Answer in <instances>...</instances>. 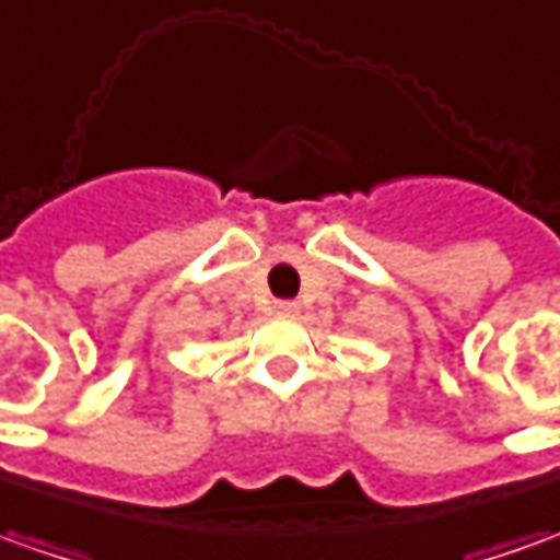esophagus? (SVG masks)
<instances>
[{
  "instance_id": "esophagus-1",
  "label": "esophagus",
  "mask_w": 560,
  "mask_h": 560,
  "mask_svg": "<svg viewBox=\"0 0 560 560\" xmlns=\"http://www.w3.org/2000/svg\"><path fill=\"white\" fill-rule=\"evenodd\" d=\"M276 312H279V315H284V318H291V315H296V312H300V306H296L294 300H279V303H276Z\"/></svg>"
}]
</instances>
